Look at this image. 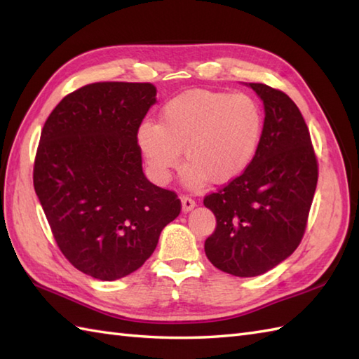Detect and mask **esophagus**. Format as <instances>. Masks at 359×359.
I'll return each mask as SVG.
<instances>
[{"label":"esophagus","instance_id":"esophagus-1","mask_svg":"<svg viewBox=\"0 0 359 359\" xmlns=\"http://www.w3.org/2000/svg\"><path fill=\"white\" fill-rule=\"evenodd\" d=\"M194 207H196L194 199H191L189 196H182V210L188 212V211H191Z\"/></svg>","mask_w":359,"mask_h":359}]
</instances>
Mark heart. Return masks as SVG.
Here are the masks:
<instances>
[{"label": "heart", "mask_w": 359, "mask_h": 359, "mask_svg": "<svg viewBox=\"0 0 359 359\" xmlns=\"http://www.w3.org/2000/svg\"><path fill=\"white\" fill-rule=\"evenodd\" d=\"M262 133V109L255 98L191 90L168 102L157 125H140L137 142L158 182L168 180L184 151V184L201 188L208 180L224 185L239 177L253 160Z\"/></svg>", "instance_id": "b5f03b06"}]
</instances>
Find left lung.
I'll list each match as a JSON object with an SVG mask.
<instances>
[{
    "mask_svg": "<svg viewBox=\"0 0 359 359\" xmlns=\"http://www.w3.org/2000/svg\"><path fill=\"white\" fill-rule=\"evenodd\" d=\"M264 103V133L239 177L203 199L216 216L205 255L216 269L253 278L293 253L306 231L318 162L299 108L282 90L245 83Z\"/></svg>",
    "mask_w": 359,
    "mask_h": 359,
    "instance_id": "8db88e82",
    "label": "left lung"
}]
</instances>
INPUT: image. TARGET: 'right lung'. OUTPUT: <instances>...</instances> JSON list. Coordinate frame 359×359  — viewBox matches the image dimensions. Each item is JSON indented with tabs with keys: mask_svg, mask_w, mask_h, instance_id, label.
Masks as SVG:
<instances>
[{
	"mask_svg": "<svg viewBox=\"0 0 359 359\" xmlns=\"http://www.w3.org/2000/svg\"><path fill=\"white\" fill-rule=\"evenodd\" d=\"M157 89L104 81L66 95L44 123L34 187L57 245L100 280L131 274L180 212L175 193L144 177L137 131Z\"/></svg>",
	"mask_w": 359,
	"mask_h": 359,
	"instance_id": "obj_1",
	"label": "right lung"
}]
</instances>
